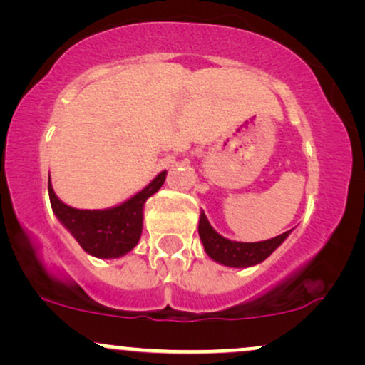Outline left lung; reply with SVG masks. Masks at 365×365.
I'll list each match as a JSON object with an SVG mask.
<instances>
[{
  "label": "left lung",
  "mask_w": 365,
  "mask_h": 365,
  "mask_svg": "<svg viewBox=\"0 0 365 365\" xmlns=\"http://www.w3.org/2000/svg\"><path fill=\"white\" fill-rule=\"evenodd\" d=\"M199 235L204 244V250L216 262L225 264V266L230 267H249L254 266V264L262 262L266 257H269L283 244L284 238L290 235V232H284L282 235L271 238V240L254 242V244L232 242L228 238L221 237L216 230H212L206 215L200 212Z\"/></svg>",
  "instance_id": "left-lung-1"
}]
</instances>
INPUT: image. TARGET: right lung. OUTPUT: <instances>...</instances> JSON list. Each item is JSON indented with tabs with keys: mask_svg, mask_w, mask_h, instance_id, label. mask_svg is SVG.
I'll use <instances>...</instances> for the list:
<instances>
[{
	"mask_svg": "<svg viewBox=\"0 0 365 365\" xmlns=\"http://www.w3.org/2000/svg\"><path fill=\"white\" fill-rule=\"evenodd\" d=\"M165 178L166 171H161L148 187L142 188L127 202L103 211L66 206L54 195L51 180H48L49 200L54 215L65 228H68L87 254L101 259H115L130 252L137 245L142 233V212L145 200L161 188Z\"/></svg>",
	"mask_w": 365,
	"mask_h": 365,
	"instance_id": "1",
	"label": "right lung"
}]
</instances>
